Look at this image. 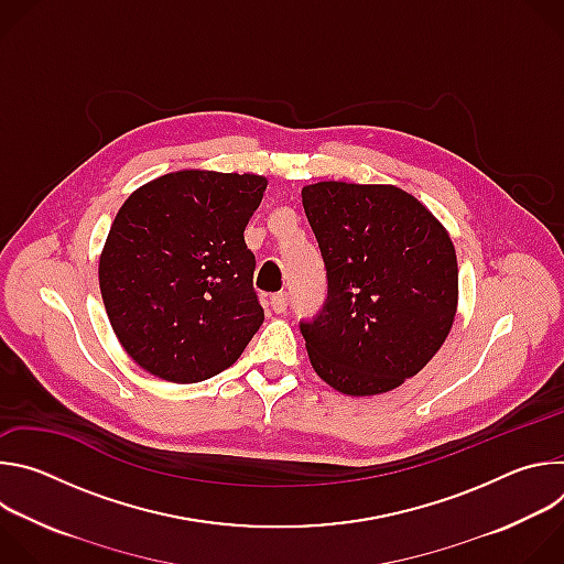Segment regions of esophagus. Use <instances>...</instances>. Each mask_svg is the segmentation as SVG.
<instances>
[{"label": "esophagus", "instance_id": "34e87169", "mask_svg": "<svg viewBox=\"0 0 564 564\" xmlns=\"http://www.w3.org/2000/svg\"><path fill=\"white\" fill-rule=\"evenodd\" d=\"M288 303H290L288 292H276V294H272V299H270V305H272V310H274L276 314H283V312L288 310Z\"/></svg>", "mask_w": 564, "mask_h": 564}]
</instances>
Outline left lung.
<instances>
[{
  "label": "left lung",
  "instance_id": "left-lung-1",
  "mask_svg": "<svg viewBox=\"0 0 564 564\" xmlns=\"http://www.w3.org/2000/svg\"><path fill=\"white\" fill-rule=\"evenodd\" d=\"M326 263L324 307L301 321L310 364L352 397L415 377L446 341L457 310L448 231L394 185L316 183L301 192Z\"/></svg>",
  "mask_w": 564,
  "mask_h": 564
}]
</instances>
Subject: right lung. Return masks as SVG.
<instances>
[{"label": "right lung", "mask_w": 564, "mask_h": 564, "mask_svg": "<svg viewBox=\"0 0 564 564\" xmlns=\"http://www.w3.org/2000/svg\"><path fill=\"white\" fill-rule=\"evenodd\" d=\"M268 181L185 170L135 189L100 257L111 328L147 372L174 383L229 368L263 324L246 227Z\"/></svg>", "instance_id": "right-lung-1"}]
</instances>
